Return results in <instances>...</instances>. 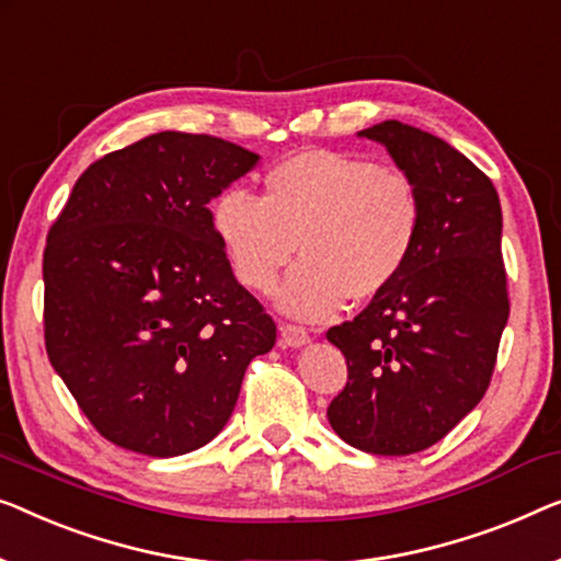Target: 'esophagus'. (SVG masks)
I'll list each match as a JSON object with an SVG mask.
<instances>
[{
  "instance_id": "34e87169",
  "label": "esophagus",
  "mask_w": 561,
  "mask_h": 561,
  "mask_svg": "<svg viewBox=\"0 0 561 561\" xmlns=\"http://www.w3.org/2000/svg\"><path fill=\"white\" fill-rule=\"evenodd\" d=\"M280 339L286 346H306L311 336H308V331L304 327H296V323H283L280 327Z\"/></svg>"
}]
</instances>
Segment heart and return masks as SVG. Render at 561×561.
Returning a JSON list of instances; mask_svg holds the SVG:
<instances>
[{"label": "heart", "instance_id": "obj_1", "mask_svg": "<svg viewBox=\"0 0 561 561\" xmlns=\"http://www.w3.org/2000/svg\"><path fill=\"white\" fill-rule=\"evenodd\" d=\"M263 190V199L240 186L225 190L213 205V230L234 278L255 294H271L298 245L304 261L278 296L296 319L321 321L348 296H379L417 245L422 197L400 169L304 151L273 167Z\"/></svg>", "mask_w": 561, "mask_h": 561}]
</instances>
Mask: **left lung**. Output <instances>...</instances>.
Masks as SVG:
<instances>
[{
    "instance_id": "8db88e82",
    "label": "left lung",
    "mask_w": 561,
    "mask_h": 561,
    "mask_svg": "<svg viewBox=\"0 0 561 561\" xmlns=\"http://www.w3.org/2000/svg\"><path fill=\"white\" fill-rule=\"evenodd\" d=\"M359 136L417 184L422 227L400 278L329 329L348 379L327 415L354 448L410 456L443 440L489 389L508 321L501 202L489 176L433 134L381 121Z\"/></svg>"
}]
</instances>
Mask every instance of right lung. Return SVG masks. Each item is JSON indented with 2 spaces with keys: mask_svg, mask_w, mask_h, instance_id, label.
Wrapping results in <instances>:
<instances>
[{
  "mask_svg": "<svg viewBox=\"0 0 561 561\" xmlns=\"http://www.w3.org/2000/svg\"><path fill=\"white\" fill-rule=\"evenodd\" d=\"M257 161L207 134H151L88 167L50 227L47 356L118 448L174 458L207 445L275 344L207 207Z\"/></svg>",
  "mask_w": 561,
  "mask_h": 561,
  "instance_id": "right-lung-1",
  "label": "right lung"
}]
</instances>
